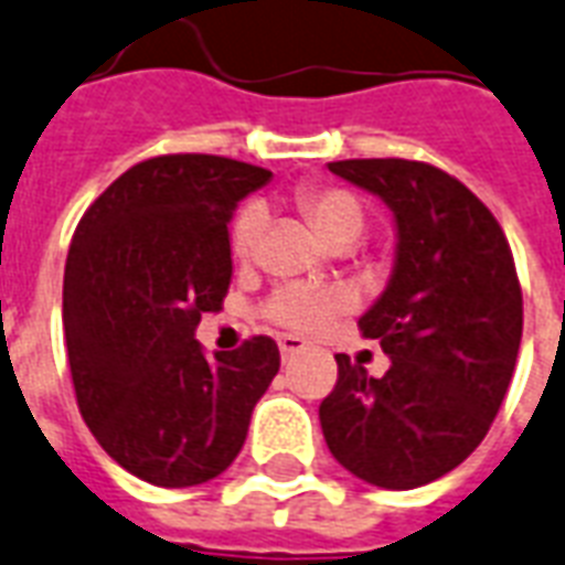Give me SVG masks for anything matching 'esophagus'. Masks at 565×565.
<instances>
[{
    "label": "esophagus",
    "mask_w": 565,
    "mask_h": 565,
    "mask_svg": "<svg viewBox=\"0 0 565 565\" xmlns=\"http://www.w3.org/2000/svg\"><path fill=\"white\" fill-rule=\"evenodd\" d=\"M309 344L300 339V335H279V353H282V360H291L297 353H303Z\"/></svg>",
    "instance_id": "esophagus-1"
}]
</instances>
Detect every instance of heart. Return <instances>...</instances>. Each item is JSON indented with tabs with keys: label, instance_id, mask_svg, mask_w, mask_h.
Listing matches in <instances>:
<instances>
[{
	"label": "heart",
	"instance_id": "b5f03b06",
	"mask_svg": "<svg viewBox=\"0 0 565 565\" xmlns=\"http://www.w3.org/2000/svg\"><path fill=\"white\" fill-rule=\"evenodd\" d=\"M297 209L312 221L318 233L332 244H353L365 233V212L351 191L335 185H303L297 188ZM265 235V209L247 203L235 214L230 230V250L238 262H253ZM353 306V295L339 286H309V282H288L279 286L265 303V318L291 332H323L339 315Z\"/></svg>",
	"mask_w": 565,
	"mask_h": 565
}]
</instances>
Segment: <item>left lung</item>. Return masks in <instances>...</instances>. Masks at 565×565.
I'll return each mask as SVG.
<instances>
[{
    "mask_svg": "<svg viewBox=\"0 0 565 565\" xmlns=\"http://www.w3.org/2000/svg\"><path fill=\"white\" fill-rule=\"evenodd\" d=\"M330 170L392 209L397 256L360 318L392 365L369 377L335 353L339 380L318 409L323 439L365 483L424 487L478 448L507 395L522 342L513 253L495 214L427 161L348 159Z\"/></svg>",
    "mask_w": 565,
    "mask_h": 565,
    "instance_id": "left-lung-1",
    "label": "left lung"
}]
</instances>
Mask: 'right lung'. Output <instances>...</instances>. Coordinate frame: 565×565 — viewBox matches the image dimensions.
Wrapping results in <instances>:
<instances>
[{
  "instance_id": "obj_1",
  "label": "right lung",
  "mask_w": 565,
  "mask_h": 565,
  "mask_svg": "<svg viewBox=\"0 0 565 565\" xmlns=\"http://www.w3.org/2000/svg\"><path fill=\"white\" fill-rule=\"evenodd\" d=\"M270 170L177 152L117 177L82 214L64 268L78 413L115 462L156 487L217 478L238 457L279 348L253 335L209 360L194 330L233 279L230 230Z\"/></svg>"
}]
</instances>
